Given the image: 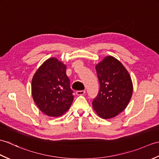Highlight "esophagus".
I'll return each instance as SVG.
<instances>
[{"instance_id":"esophagus-1","label":"esophagus","mask_w":159,"mask_h":159,"mask_svg":"<svg viewBox=\"0 0 159 159\" xmlns=\"http://www.w3.org/2000/svg\"><path fill=\"white\" fill-rule=\"evenodd\" d=\"M76 95L77 96H83L85 93V90H81V91H76Z\"/></svg>"}]
</instances>
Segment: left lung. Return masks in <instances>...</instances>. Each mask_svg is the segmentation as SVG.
I'll use <instances>...</instances> for the list:
<instances>
[{
	"instance_id": "8db88e82",
	"label": "left lung",
	"mask_w": 159,
	"mask_h": 159,
	"mask_svg": "<svg viewBox=\"0 0 159 159\" xmlns=\"http://www.w3.org/2000/svg\"><path fill=\"white\" fill-rule=\"evenodd\" d=\"M100 89L93 100V109L103 119L117 116L127 107L133 94V83L119 61L109 56L96 66Z\"/></svg>"
}]
</instances>
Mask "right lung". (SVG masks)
<instances>
[{
	"instance_id": "add662e5",
	"label": "right lung",
	"mask_w": 159,
	"mask_h": 159,
	"mask_svg": "<svg viewBox=\"0 0 159 159\" xmlns=\"http://www.w3.org/2000/svg\"><path fill=\"white\" fill-rule=\"evenodd\" d=\"M66 75V66L50 58L37 70L32 79V96L37 106L50 117L61 116L73 102V91Z\"/></svg>"
}]
</instances>
